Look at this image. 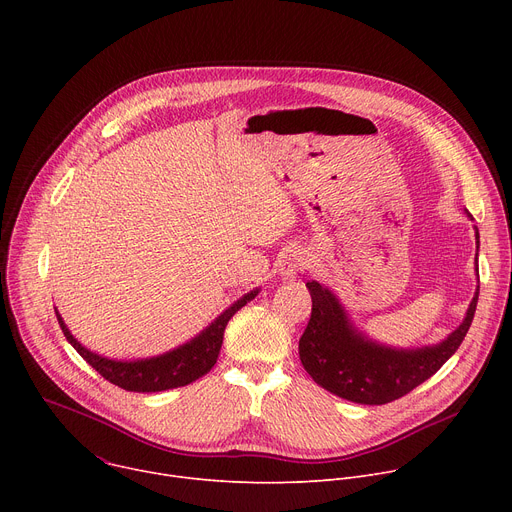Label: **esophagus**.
Segmentation results:
<instances>
[{"label": "esophagus", "mask_w": 512, "mask_h": 512, "mask_svg": "<svg viewBox=\"0 0 512 512\" xmlns=\"http://www.w3.org/2000/svg\"><path fill=\"white\" fill-rule=\"evenodd\" d=\"M304 267H306V257H304V253H300V251H289V253H285L283 259H281L279 273H281L283 279H291V277H296L300 271H304Z\"/></svg>", "instance_id": "obj_1"}]
</instances>
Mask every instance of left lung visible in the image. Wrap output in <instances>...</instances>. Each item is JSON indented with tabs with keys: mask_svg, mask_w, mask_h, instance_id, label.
<instances>
[{
	"mask_svg": "<svg viewBox=\"0 0 512 512\" xmlns=\"http://www.w3.org/2000/svg\"><path fill=\"white\" fill-rule=\"evenodd\" d=\"M478 239L476 231V243ZM306 287L312 296V316L300 338L304 369L322 389L362 405L391 403L440 371L470 330L480 294L476 285L464 322L440 344L391 348L358 332L328 287L318 281H308Z\"/></svg>",
	"mask_w": 512,
	"mask_h": 512,
	"instance_id": "obj_1",
	"label": "left lung"
}]
</instances>
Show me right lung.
Wrapping results in <instances>:
<instances>
[{"label":"right lung","instance_id":"1","mask_svg":"<svg viewBox=\"0 0 512 512\" xmlns=\"http://www.w3.org/2000/svg\"><path fill=\"white\" fill-rule=\"evenodd\" d=\"M259 289L249 291L247 296L237 300L231 308H227L221 316H218L206 330H202L196 338L190 342L164 352L160 356L141 358V360H111L105 356H99L97 352H91L85 348L75 336L70 334L64 320L56 312L58 324L66 336V340L75 346V350L91 364V367L109 383L133 391V393H158L166 389H176L194 383L202 375H206L218 358L223 346V334L229 324V320L255 296Z\"/></svg>","mask_w":512,"mask_h":512}]
</instances>
